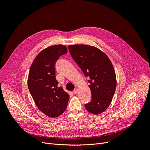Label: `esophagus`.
<instances>
[{"instance_id": "34e87169", "label": "esophagus", "mask_w": 150, "mask_h": 150, "mask_svg": "<svg viewBox=\"0 0 150 150\" xmlns=\"http://www.w3.org/2000/svg\"><path fill=\"white\" fill-rule=\"evenodd\" d=\"M78 91V90L77 88H75V90L73 91V93H74V94H77Z\"/></svg>"}]
</instances>
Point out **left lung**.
I'll return each instance as SVG.
<instances>
[{
	"label": "left lung",
	"mask_w": 150,
	"mask_h": 150,
	"mask_svg": "<svg viewBox=\"0 0 150 150\" xmlns=\"http://www.w3.org/2000/svg\"><path fill=\"white\" fill-rule=\"evenodd\" d=\"M69 53L88 77L91 91V100L85 104L91 113L98 115L104 112L112 100L116 88V77L111 61L98 49L84 45L68 46Z\"/></svg>",
	"instance_id": "obj_1"
}]
</instances>
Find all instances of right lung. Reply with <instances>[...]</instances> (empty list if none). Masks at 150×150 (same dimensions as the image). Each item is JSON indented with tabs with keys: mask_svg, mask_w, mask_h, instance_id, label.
Returning a JSON list of instances; mask_svg holds the SVG:
<instances>
[{
	"mask_svg": "<svg viewBox=\"0 0 150 150\" xmlns=\"http://www.w3.org/2000/svg\"><path fill=\"white\" fill-rule=\"evenodd\" d=\"M66 46L54 45L42 50L31 66L28 87L40 110L51 117L62 115L67 109L69 96L56 79L55 63L59 57L67 54Z\"/></svg>",
	"mask_w": 150,
	"mask_h": 150,
	"instance_id": "obj_1",
	"label": "right lung"
}]
</instances>
